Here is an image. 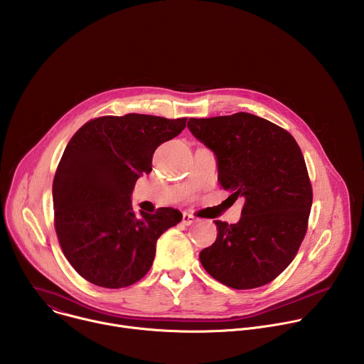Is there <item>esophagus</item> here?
<instances>
[{
	"mask_svg": "<svg viewBox=\"0 0 364 364\" xmlns=\"http://www.w3.org/2000/svg\"><path fill=\"white\" fill-rule=\"evenodd\" d=\"M196 222H197V218H194L193 215H190V213L183 215V225L190 226V225H194Z\"/></svg>",
	"mask_w": 364,
	"mask_h": 364,
	"instance_id": "1",
	"label": "esophagus"
}]
</instances>
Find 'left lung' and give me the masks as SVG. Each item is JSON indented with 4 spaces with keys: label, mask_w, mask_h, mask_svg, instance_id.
Listing matches in <instances>:
<instances>
[{
    "label": "left lung",
    "mask_w": 364,
    "mask_h": 364,
    "mask_svg": "<svg viewBox=\"0 0 364 364\" xmlns=\"http://www.w3.org/2000/svg\"><path fill=\"white\" fill-rule=\"evenodd\" d=\"M188 128L216 154L222 187L245 198L236 225L215 220L218 239L200 252L201 265L233 289L264 287L292 262L308 229L313 187L301 148L246 112L190 118Z\"/></svg>",
    "instance_id": "1"
}]
</instances>
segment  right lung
<instances>
[{"mask_svg":"<svg viewBox=\"0 0 364 364\" xmlns=\"http://www.w3.org/2000/svg\"><path fill=\"white\" fill-rule=\"evenodd\" d=\"M187 118L128 114L99 117L69 141L53 180L55 229L75 271L97 287L118 289L149 271L155 243L183 215L160 207L138 216L131 193L152 170V154L186 128Z\"/></svg>","mask_w":364,"mask_h":364,"instance_id":"add662e5","label":"right lung"}]
</instances>
